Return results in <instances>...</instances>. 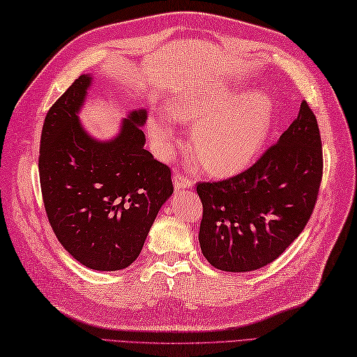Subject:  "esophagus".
I'll return each instance as SVG.
<instances>
[{
    "label": "esophagus",
    "instance_id": "esophagus-1",
    "mask_svg": "<svg viewBox=\"0 0 357 357\" xmlns=\"http://www.w3.org/2000/svg\"><path fill=\"white\" fill-rule=\"evenodd\" d=\"M173 185L174 190H185V188H190L193 185V181L187 176H183L181 173H176L173 176Z\"/></svg>",
    "mask_w": 357,
    "mask_h": 357
}]
</instances>
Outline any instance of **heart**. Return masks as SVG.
<instances>
[{"instance_id": "b5f03b06", "label": "heart", "mask_w": 357, "mask_h": 357, "mask_svg": "<svg viewBox=\"0 0 357 357\" xmlns=\"http://www.w3.org/2000/svg\"><path fill=\"white\" fill-rule=\"evenodd\" d=\"M174 119L193 127L192 144L206 169L218 174L241 172L252 164L268 138L273 102L268 95L230 90L185 95L169 113L149 119V135L159 156L169 158L176 130Z\"/></svg>"}]
</instances>
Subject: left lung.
I'll return each mask as SVG.
<instances>
[{
	"mask_svg": "<svg viewBox=\"0 0 357 357\" xmlns=\"http://www.w3.org/2000/svg\"><path fill=\"white\" fill-rule=\"evenodd\" d=\"M322 142L310 105L259 161L236 176L196 187L204 213L199 245L222 271L245 273L282 255L304 230L319 193Z\"/></svg>",
	"mask_w": 357,
	"mask_h": 357,
	"instance_id": "1",
	"label": "left lung"
}]
</instances>
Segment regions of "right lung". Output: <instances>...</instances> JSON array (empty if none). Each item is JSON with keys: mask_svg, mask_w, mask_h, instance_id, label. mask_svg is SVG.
<instances>
[{"mask_svg": "<svg viewBox=\"0 0 357 357\" xmlns=\"http://www.w3.org/2000/svg\"><path fill=\"white\" fill-rule=\"evenodd\" d=\"M92 84V75H81L50 107L38 167L61 245L87 268L116 271L139 256L173 185L169 167L144 149L146 109L128 113L110 139L86 130L78 115Z\"/></svg>", "mask_w": 357, "mask_h": 357, "instance_id": "add662e5", "label": "right lung"}]
</instances>
